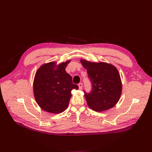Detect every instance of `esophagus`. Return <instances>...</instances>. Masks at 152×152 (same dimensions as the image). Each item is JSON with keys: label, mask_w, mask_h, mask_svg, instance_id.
I'll use <instances>...</instances> for the list:
<instances>
[{"label": "esophagus", "mask_w": 152, "mask_h": 152, "mask_svg": "<svg viewBox=\"0 0 152 152\" xmlns=\"http://www.w3.org/2000/svg\"><path fill=\"white\" fill-rule=\"evenodd\" d=\"M82 86H83V85H82V83H80V84H79V88L80 90H81V89H82Z\"/></svg>", "instance_id": "34e87169"}]
</instances>
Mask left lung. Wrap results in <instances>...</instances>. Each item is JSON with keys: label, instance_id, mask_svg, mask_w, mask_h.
Returning a JSON list of instances; mask_svg holds the SVG:
<instances>
[{"label": "left lung", "instance_id": "left-lung-1", "mask_svg": "<svg viewBox=\"0 0 152 152\" xmlns=\"http://www.w3.org/2000/svg\"><path fill=\"white\" fill-rule=\"evenodd\" d=\"M91 81L92 91L84 96L89 107L96 112L113 108L120 99L122 84L117 68L110 63L80 60Z\"/></svg>", "mask_w": 152, "mask_h": 152}]
</instances>
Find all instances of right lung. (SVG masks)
Masks as SVG:
<instances>
[{
    "mask_svg": "<svg viewBox=\"0 0 152 152\" xmlns=\"http://www.w3.org/2000/svg\"><path fill=\"white\" fill-rule=\"evenodd\" d=\"M70 61L44 63L37 70L33 83L34 95L37 103L44 111L54 114L63 112L68 106L72 90L79 89L65 71Z\"/></svg>",
    "mask_w": 152,
    "mask_h": 152,
    "instance_id": "add662e5",
    "label": "right lung"
}]
</instances>
